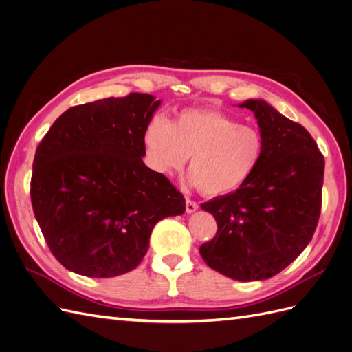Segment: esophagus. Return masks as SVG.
<instances>
[{
	"label": "esophagus",
	"instance_id": "obj_1",
	"mask_svg": "<svg viewBox=\"0 0 352 352\" xmlns=\"http://www.w3.org/2000/svg\"><path fill=\"white\" fill-rule=\"evenodd\" d=\"M197 209H199V205H197L196 201H192L190 199L186 200V212L187 213H192V212H196Z\"/></svg>",
	"mask_w": 352,
	"mask_h": 352
}]
</instances>
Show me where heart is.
<instances>
[{
  "label": "heart",
  "instance_id": "heart-1",
  "mask_svg": "<svg viewBox=\"0 0 352 352\" xmlns=\"http://www.w3.org/2000/svg\"><path fill=\"white\" fill-rule=\"evenodd\" d=\"M149 166L171 175L190 160L188 181L210 197L228 196L244 187L263 160L265 139L217 109H184L173 120L156 116L144 129Z\"/></svg>",
  "mask_w": 352,
  "mask_h": 352
}]
</instances>
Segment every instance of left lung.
Masks as SVG:
<instances>
[{
  "label": "left lung",
  "mask_w": 352,
  "mask_h": 352,
  "mask_svg": "<svg viewBox=\"0 0 352 352\" xmlns=\"http://www.w3.org/2000/svg\"><path fill=\"white\" fill-rule=\"evenodd\" d=\"M254 112L263 160L248 183L203 203L217 236L200 245L206 265L235 280L279 274L311 241L322 208L324 160L310 133L263 99L238 105Z\"/></svg>",
  "instance_id": "obj_1"
}]
</instances>
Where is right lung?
<instances>
[{
  "label": "right lung",
  "mask_w": 352,
  "mask_h": 352,
  "mask_svg": "<svg viewBox=\"0 0 352 352\" xmlns=\"http://www.w3.org/2000/svg\"><path fill=\"white\" fill-rule=\"evenodd\" d=\"M161 102L130 94L73 107L38 146L33 212L50 250L74 274H127L147 253L153 226L184 213L183 195L142 160Z\"/></svg>",
  "instance_id": "obj_1"
}]
</instances>
